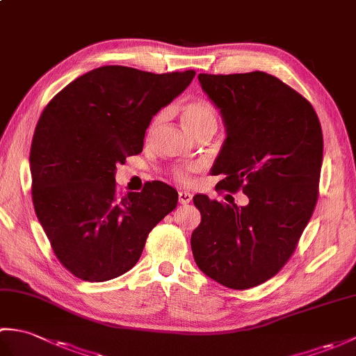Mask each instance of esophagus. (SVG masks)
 <instances>
[{
    "mask_svg": "<svg viewBox=\"0 0 356 356\" xmlns=\"http://www.w3.org/2000/svg\"><path fill=\"white\" fill-rule=\"evenodd\" d=\"M191 199H193V195L190 193H186V191L179 193V203H180V205H188V203L191 202Z\"/></svg>",
    "mask_w": 356,
    "mask_h": 356,
    "instance_id": "1",
    "label": "esophagus"
}]
</instances>
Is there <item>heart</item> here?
Segmentation results:
<instances>
[{"label":"heart","mask_w":356,"mask_h":356,"mask_svg":"<svg viewBox=\"0 0 356 356\" xmlns=\"http://www.w3.org/2000/svg\"><path fill=\"white\" fill-rule=\"evenodd\" d=\"M163 119V113H161L156 119L153 125H151V130L162 122ZM182 119L186 125L188 130H190L193 134L199 133L202 130H207V128H211V130H216L217 127V110L211 102L205 99H195L184 105L182 108ZM191 168L186 170H180L176 172V176L179 180L182 182H186L188 176H190Z\"/></svg>","instance_id":"heart-1"}]
</instances>
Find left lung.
I'll return each instance as SVG.
<instances>
[{"instance_id":"left-lung-1","label":"left lung","mask_w":356,"mask_h":356,"mask_svg":"<svg viewBox=\"0 0 356 356\" xmlns=\"http://www.w3.org/2000/svg\"><path fill=\"white\" fill-rule=\"evenodd\" d=\"M220 110L226 138L213 171L216 188L243 190L249 203L194 195L202 222L191 249L203 274L231 289L274 277L311 220L323 163L318 116L303 96L264 72L199 74Z\"/></svg>"}]
</instances>
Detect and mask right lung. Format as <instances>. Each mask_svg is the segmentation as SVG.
Masks as SVG:
<instances>
[{
  "mask_svg": "<svg viewBox=\"0 0 356 356\" xmlns=\"http://www.w3.org/2000/svg\"><path fill=\"white\" fill-rule=\"evenodd\" d=\"M194 76L104 65L44 108L30 148L32 199L53 252L73 275L107 282L125 274L149 231L177 207V191L159 180L120 197L115 174L142 151L153 116Z\"/></svg>",
  "mask_w": 356,
  "mask_h": 356,
  "instance_id": "right-lung-1",
  "label": "right lung"
}]
</instances>
